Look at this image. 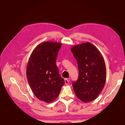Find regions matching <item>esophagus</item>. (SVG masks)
<instances>
[{
    "instance_id": "34e87169",
    "label": "esophagus",
    "mask_w": 125,
    "mask_h": 125,
    "mask_svg": "<svg viewBox=\"0 0 125 125\" xmlns=\"http://www.w3.org/2000/svg\"><path fill=\"white\" fill-rule=\"evenodd\" d=\"M64 82H65V85H68V84H69V80L67 78L64 79Z\"/></svg>"
}]
</instances>
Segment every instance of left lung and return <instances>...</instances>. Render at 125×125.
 I'll use <instances>...</instances> for the list:
<instances>
[{"instance_id": "obj_1", "label": "left lung", "mask_w": 125, "mask_h": 125, "mask_svg": "<svg viewBox=\"0 0 125 125\" xmlns=\"http://www.w3.org/2000/svg\"><path fill=\"white\" fill-rule=\"evenodd\" d=\"M77 62L79 76L73 82V91L79 100L85 103L96 99L105 86L106 68L99 50L90 42L71 47Z\"/></svg>"}]
</instances>
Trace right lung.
<instances>
[{"label":"right lung","instance_id":"add662e5","mask_svg":"<svg viewBox=\"0 0 125 125\" xmlns=\"http://www.w3.org/2000/svg\"><path fill=\"white\" fill-rule=\"evenodd\" d=\"M62 43L47 41L39 44L31 52L26 76L31 91L39 100L54 101L65 83L59 74L56 60Z\"/></svg>","mask_w":125,"mask_h":125}]
</instances>
